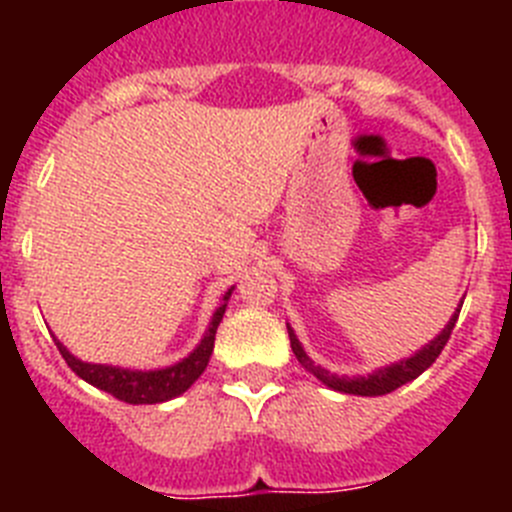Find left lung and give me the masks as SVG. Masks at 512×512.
Here are the masks:
<instances>
[{"label":"left lung","mask_w":512,"mask_h":512,"mask_svg":"<svg viewBox=\"0 0 512 512\" xmlns=\"http://www.w3.org/2000/svg\"><path fill=\"white\" fill-rule=\"evenodd\" d=\"M461 305H464V300L459 302V307H456V312L449 318V323L443 325V330L438 333L436 338H433V341H428L423 348H418V351H415L413 356H408V359H400L390 366H379V369H374V372L366 374V377H361V374H356V377H346V374H343V377H338V374H330L328 369H323V366L315 364V361L307 356V351L302 348L300 338L295 336V330H292V325L289 323H287V333H289V343H292V351H295L297 361L305 366V372H310L312 377L320 379L325 387H330V390H336V392H343V395L379 397V395H387V392H395L397 387H402V384L413 382L415 377H420V374H423L425 369H428V366L438 359V354L443 351V346L449 343L451 330H454L456 318H459V312H461Z\"/></svg>","instance_id":"1"}]
</instances>
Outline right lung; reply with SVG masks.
<instances>
[{
  "label": "right lung",
  "instance_id": "add662e5",
  "mask_svg": "<svg viewBox=\"0 0 512 512\" xmlns=\"http://www.w3.org/2000/svg\"><path fill=\"white\" fill-rule=\"evenodd\" d=\"M233 289L235 287H230L228 292H225L220 307L212 312V320L210 325H207L202 341L197 343L184 359H179L171 366H161V369H128V366L92 364V361H81L79 356L71 354L69 348L63 346L56 336H53V341H56L58 351H61V356L66 359V364H69L84 382H89L92 387H97V390L102 392H110L117 400L130 402V405H156V402L174 400V397L184 395L207 369V361H210L212 348H215L217 325L223 320L225 307H228Z\"/></svg>",
  "mask_w": 512,
  "mask_h": 512
}]
</instances>
